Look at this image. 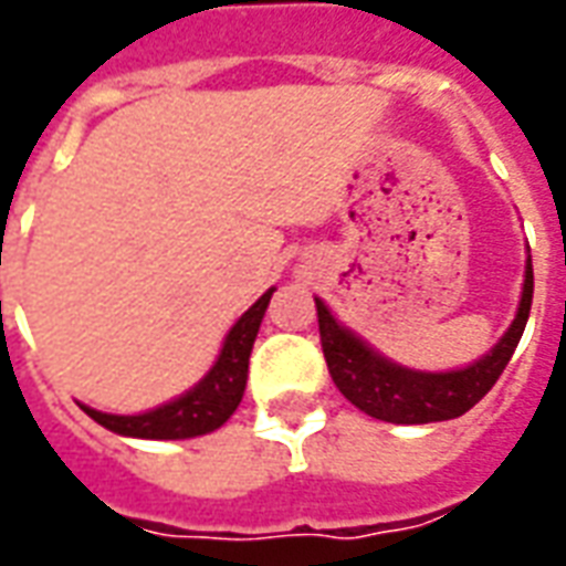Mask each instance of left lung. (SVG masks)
I'll return each mask as SVG.
<instances>
[{"label": "left lung", "instance_id": "left-lung-1", "mask_svg": "<svg viewBox=\"0 0 566 566\" xmlns=\"http://www.w3.org/2000/svg\"><path fill=\"white\" fill-rule=\"evenodd\" d=\"M314 302H317L321 345L329 376H333L335 388L348 397L354 407L364 409L366 416L381 419V422H447V419H459L462 412H469L496 385L502 369L512 360L514 348L524 335V326H527L530 305H533V261L527 259L521 305H517L509 333L502 335L481 360H474L465 369H450V373H422V369L391 364L379 350L369 348L360 335H354L335 321L321 298H314Z\"/></svg>", "mask_w": 566, "mask_h": 566}]
</instances>
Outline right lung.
<instances>
[{
	"instance_id": "add662e5",
	"label": "right lung",
	"mask_w": 566,
	"mask_h": 566,
	"mask_svg": "<svg viewBox=\"0 0 566 566\" xmlns=\"http://www.w3.org/2000/svg\"><path fill=\"white\" fill-rule=\"evenodd\" d=\"M274 290H268L255 305L245 311L240 321L233 323L231 333L224 338V348L218 354L216 366L193 385L187 395L175 397L163 407L138 416H113V412H97L92 407H82L97 424L107 431H116L123 438L144 440H187L209 434L233 416L240 407L245 391V376H249V354L259 335L261 317L268 311Z\"/></svg>"
}]
</instances>
